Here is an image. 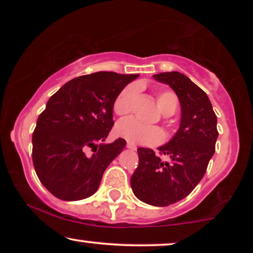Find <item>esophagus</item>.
I'll return each mask as SVG.
<instances>
[{
    "label": "esophagus",
    "instance_id": "34e87169",
    "mask_svg": "<svg viewBox=\"0 0 253 253\" xmlns=\"http://www.w3.org/2000/svg\"><path fill=\"white\" fill-rule=\"evenodd\" d=\"M126 147L129 148V150H132V151H136V150H137L136 145L132 144V143H127V144H126Z\"/></svg>",
    "mask_w": 253,
    "mask_h": 253
}]
</instances>
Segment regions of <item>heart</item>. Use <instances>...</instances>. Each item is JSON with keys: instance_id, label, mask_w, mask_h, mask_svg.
Instances as JSON below:
<instances>
[{"instance_id": "1", "label": "heart", "mask_w": 253, "mask_h": 253, "mask_svg": "<svg viewBox=\"0 0 253 253\" xmlns=\"http://www.w3.org/2000/svg\"><path fill=\"white\" fill-rule=\"evenodd\" d=\"M137 98V88L134 86H129L124 88L117 96L114 102V112L117 115H126L132 109V105ZM157 103L159 109L165 115H171L177 108L178 100L172 92H161L157 96ZM115 132L119 137L123 138L132 144L147 145L153 146L164 140V132L157 126H145L134 119H126L117 123Z\"/></svg>"}]
</instances>
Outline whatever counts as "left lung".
I'll use <instances>...</instances> for the list:
<instances>
[{"label":"left lung","instance_id":"1","mask_svg":"<svg viewBox=\"0 0 253 253\" xmlns=\"http://www.w3.org/2000/svg\"><path fill=\"white\" fill-rule=\"evenodd\" d=\"M176 93L181 105L179 127L167 144L158 147L168 161L151 148H138L139 165L131 176L134 196L152 206L165 207L185 198L205 175L219 136L216 115L209 96L177 71L153 75Z\"/></svg>","mask_w":253,"mask_h":253}]
</instances>
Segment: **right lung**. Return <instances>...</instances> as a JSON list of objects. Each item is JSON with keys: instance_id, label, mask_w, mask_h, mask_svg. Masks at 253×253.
<instances>
[{"instance_id": "right-lung-1", "label": "right lung", "mask_w": 253, "mask_h": 253, "mask_svg": "<svg viewBox=\"0 0 253 253\" xmlns=\"http://www.w3.org/2000/svg\"><path fill=\"white\" fill-rule=\"evenodd\" d=\"M138 77L100 71L74 78L50 96L38 117L32 159L51 195L75 202L96 192L106 168L126 145L123 138L103 144L114 126V102Z\"/></svg>"}]
</instances>
